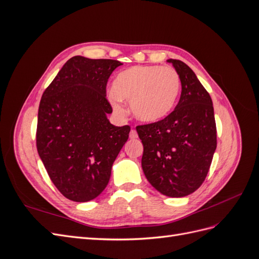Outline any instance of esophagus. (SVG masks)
Returning <instances> with one entry per match:
<instances>
[{
  "mask_svg": "<svg viewBox=\"0 0 259 259\" xmlns=\"http://www.w3.org/2000/svg\"><path fill=\"white\" fill-rule=\"evenodd\" d=\"M137 137H138L137 132H136L135 130H132L131 133H130V138H131V139H136Z\"/></svg>",
  "mask_w": 259,
  "mask_h": 259,
  "instance_id": "34e87169",
  "label": "esophagus"
}]
</instances>
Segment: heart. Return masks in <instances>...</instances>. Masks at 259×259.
I'll list each match as a JSON object with an SVG mask.
<instances>
[{"mask_svg": "<svg viewBox=\"0 0 259 259\" xmlns=\"http://www.w3.org/2000/svg\"><path fill=\"white\" fill-rule=\"evenodd\" d=\"M180 92L176 70L161 66H135L115 76L109 100L117 112H124L121 100L130 101L137 120L154 123L164 119L175 107Z\"/></svg>", "mask_w": 259, "mask_h": 259, "instance_id": "obj_1", "label": "heart"}]
</instances>
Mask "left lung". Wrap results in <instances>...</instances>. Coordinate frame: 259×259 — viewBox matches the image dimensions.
<instances>
[{"label": "left lung", "mask_w": 259, "mask_h": 259, "mask_svg": "<svg viewBox=\"0 0 259 259\" xmlns=\"http://www.w3.org/2000/svg\"><path fill=\"white\" fill-rule=\"evenodd\" d=\"M182 83V95L165 119L137 126L148 182L162 194L182 198L203 184L216 150L213 101L185 62L167 59Z\"/></svg>", "instance_id": "8db88e82"}]
</instances>
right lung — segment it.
<instances>
[{
    "instance_id": "right-lung-1",
    "label": "right lung",
    "mask_w": 259,
    "mask_h": 259,
    "mask_svg": "<svg viewBox=\"0 0 259 259\" xmlns=\"http://www.w3.org/2000/svg\"><path fill=\"white\" fill-rule=\"evenodd\" d=\"M122 64L112 59L70 58L42 95L36 148L62 195L88 202L105 190L117 154L127 142L128 125L108 119L112 108L106 85Z\"/></svg>"
}]
</instances>
